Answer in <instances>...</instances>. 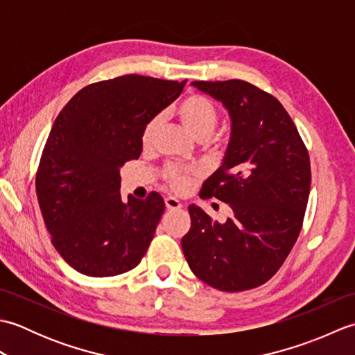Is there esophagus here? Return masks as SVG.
I'll list each match as a JSON object with an SVG mask.
<instances>
[{"label": "esophagus", "instance_id": "obj_1", "mask_svg": "<svg viewBox=\"0 0 355 355\" xmlns=\"http://www.w3.org/2000/svg\"><path fill=\"white\" fill-rule=\"evenodd\" d=\"M164 205H166V207H168L169 210H177V209H182L183 207V205L182 202H180L175 197H168L164 200Z\"/></svg>", "mask_w": 355, "mask_h": 355}]
</instances>
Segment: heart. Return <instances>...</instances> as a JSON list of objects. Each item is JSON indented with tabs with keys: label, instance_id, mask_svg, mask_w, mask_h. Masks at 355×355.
<instances>
[{
	"label": "heart",
	"instance_id": "heart-1",
	"mask_svg": "<svg viewBox=\"0 0 355 355\" xmlns=\"http://www.w3.org/2000/svg\"><path fill=\"white\" fill-rule=\"evenodd\" d=\"M175 114L184 130L189 132L193 139L200 141L207 140L216 130L220 122V112L215 105L206 99L205 96L191 94L177 105ZM160 126V116L150 117L141 131L143 146L150 145L154 135ZM198 171L195 168H180V166H168L164 171L166 182L169 183L172 189L178 192L186 191L191 184L192 177H195Z\"/></svg>",
	"mask_w": 355,
	"mask_h": 355
}]
</instances>
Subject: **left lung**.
<instances>
[{
	"instance_id": "left-lung-1",
	"label": "left lung",
	"mask_w": 355,
	"mask_h": 355,
	"mask_svg": "<svg viewBox=\"0 0 355 355\" xmlns=\"http://www.w3.org/2000/svg\"><path fill=\"white\" fill-rule=\"evenodd\" d=\"M229 111L232 134L223 164L201 187L205 198L227 202L220 224L189 206L182 239L193 275L221 291L266 284L281 268L302 229L311 187L310 155L275 96L245 80H193Z\"/></svg>"
}]
</instances>
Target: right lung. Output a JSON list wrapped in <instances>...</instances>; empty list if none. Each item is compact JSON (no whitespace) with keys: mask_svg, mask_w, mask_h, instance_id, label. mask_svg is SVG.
I'll use <instances>...</instances> for the list:
<instances>
[{"mask_svg":"<svg viewBox=\"0 0 355 355\" xmlns=\"http://www.w3.org/2000/svg\"><path fill=\"white\" fill-rule=\"evenodd\" d=\"M186 80L126 74L87 85L59 112L36 172L51 244L79 273L108 277L137 267L164 212L160 193L120 197V168L141 154V131Z\"/></svg>","mask_w":355,"mask_h":355,"instance_id":"add662e5","label":"right lung"}]
</instances>
